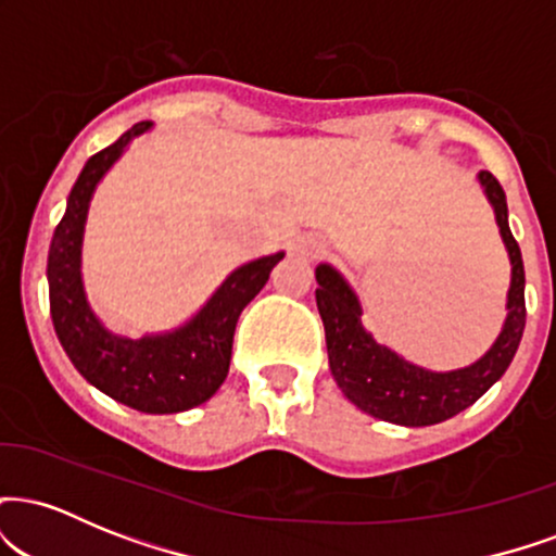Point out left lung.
I'll return each mask as SVG.
<instances>
[{"label": "left lung", "instance_id": "obj_1", "mask_svg": "<svg viewBox=\"0 0 556 556\" xmlns=\"http://www.w3.org/2000/svg\"><path fill=\"white\" fill-rule=\"evenodd\" d=\"M154 123L132 125L110 149L86 162L49 245V308L67 358L88 384L140 413H182L212 400L227 379L232 334L266 258L248 261L225 277L193 316L175 329L127 337L112 331L88 303L83 285V235L91 198L132 140Z\"/></svg>", "mask_w": 556, "mask_h": 556}]
</instances>
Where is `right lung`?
I'll return each instance as SVG.
<instances>
[{
	"label": "right lung",
	"mask_w": 556,
	"mask_h": 556,
	"mask_svg": "<svg viewBox=\"0 0 556 556\" xmlns=\"http://www.w3.org/2000/svg\"><path fill=\"white\" fill-rule=\"evenodd\" d=\"M478 182L494 208L496 227L507 248L513 271H509L507 316H504L500 337L473 366L439 374L407 363L394 350L376 342L371 331L363 327L361 300L348 279L334 266H316V303L324 331H327L331 374L342 392L368 416L397 426L442 424L473 405L491 384H496L518 353L522 329H526L522 256L509 232L507 198H504L502 185L489 172H478Z\"/></svg>",
	"instance_id": "right-lung-1"
}]
</instances>
